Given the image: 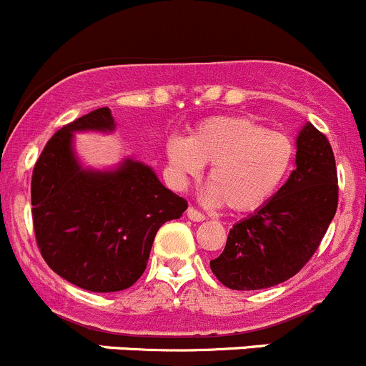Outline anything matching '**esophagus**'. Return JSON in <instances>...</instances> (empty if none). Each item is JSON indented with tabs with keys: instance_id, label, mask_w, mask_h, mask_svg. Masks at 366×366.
<instances>
[{
	"instance_id": "obj_1",
	"label": "esophagus",
	"mask_w": 366,
	"mask_h": 366,
	"mask_svg": "<svg viewBox=\"0 0 366 366\" xmlns=\"http://www.w3.org/2000/svg\"><path fill=\"white\" fill-rule=\"evenodd\" d=\"M187 217H189L191 221H204L205 214H202L200 210L194 209V207H189V209H187Z\"/></svg>"
}]
</instances>
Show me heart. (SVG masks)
<instances>
[{
  "instance_id": "b5f03b06",
  "label": "heart",
  "mask_w": 366,
  "mask_h": 366,
  "mask_svg": "<svg viewBox=\"0 0 366 366\" xmlns=\"http://www.w3.org/2000/svg\"><path fill=\"white\" fill-rule=\"evenodd\" d=\"M168 159L180 179L197 177L202 164L209 172V198L234 212L265 205L289 179L296 162V145L283 132L246 117H212L187 139L168 143Z\"/></svg>"
}]
</instances>
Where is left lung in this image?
Instances as JSON below:
<instances>
[{"mask_svg": "<svg viewBox=\"0 0 366 366\" xmlns=\"http://www.w3.org/2000/svg\"><path fill=\"white\" fill-rule=\"evenodd\" d=\"M338 207L335 154L326 134L306 124L297 136L296 169L264 207L230 230L214 276L232 290H260L297 274Z\"/></svg>", "mask_w": 366, "mask_h": 366, "instance_id": "1", "label": "left lung"}]
</instances>
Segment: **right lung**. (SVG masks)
<instances>
[{
  "mask_svg": "<svg viewBox=\"0 0 366 366\" xmlns=\"http://www.w3.org/2000/svg\"><path fill=\"white\" fill-rule=\"evenodd\" d=\"M86 129L112 131L109 108L76 118L46 143L31 175L33 232L56 274L92 292H117L138 282L157 230L182 216L187 202L142 162L108 173L81 169L70 142Z\"/></svg>",
  "mask_w": 366,
  "mask_h": 366,
  "instance_id": "obj_1",
  "label": "right lung"
}]
</instances>
